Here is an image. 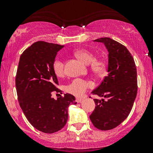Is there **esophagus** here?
<instances>
[{"label": "esophagus", "mask_w": 153, "mask_h": 153, "mask_svg": "<svg viewBox=\"0 0 153 153\" xmlns=\"http://www.w3.org/2000/svg\"><path fill=\"white\" fill-rule=\"evenodd\" d=\"M83 101L82 98H76V102L77 103H81Z\"/></svg>", "instance_id": "obj_1"}]
</instances>
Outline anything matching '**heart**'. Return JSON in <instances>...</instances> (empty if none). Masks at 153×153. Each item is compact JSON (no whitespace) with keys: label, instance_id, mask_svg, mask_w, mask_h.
<instances>
[{"label":"heart","instance_id":"b5f03b06","mask_svg":"<svg viewBox=\"0 0 153 153\" xmlns=\"http://www.w3.org/2000/svg\"><path fill=\"white\" fill-rule=\"evenodd\" d=\"M75 55L84 64H91V68L94 73L98 75H103L105 74L107 68V64L104 60H95V57L93 53L86 49H78L75 52ZM53 70L55 75L61 77L64 74V63L61 59H56L53 63ZM92 86V83L86 81L81 78H76L66 86V91L69 94L76 97H81L84 95L88 88Z\"/></svg>","mask_w":153,"mask_h":153}]
</instances>
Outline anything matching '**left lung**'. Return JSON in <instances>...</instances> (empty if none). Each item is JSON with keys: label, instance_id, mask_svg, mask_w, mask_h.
<instances>
[{"label": "left lung", "instance_id": "left-lung-1", "mask_svg": "<svg viewBox=\"0 0 153 153\" xmlns=\"http://www.w3.org/2000/svg\"><path fill=\"white\" fill-rule=\"evenodd\" d=\"M104 44L108 51V75L93 95L105 99H94L95 108L89 115L95 127L109 130L127 118L137 95V70L130 52L120 43L109 38L93 41Z\"/></svg>", "mask_w": 153, "mask_h": 153}]
</instances>
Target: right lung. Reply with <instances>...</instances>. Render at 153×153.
I'll use <instances>...</instances> for the list:
<instances>
[{
	"instance_id": "add662e5",
	"label": "right lung",
	"mask_w": 153,
	"mask_h": 153,
	"mask_svg": "<svg viewBox=\"0 0 153 153\" xmlns=\"http://www.w3.org/2000/svg\"><path fill=\"white\" fill-rule=\"evenodd\" d=\"M64 46L38 41L22 53L15 78L18 102L31 124L41 132L54 133L61 130L68 119V107L76 104L75 98L64 94L52 98L58 81L53 63Z\"/></svg>"
}]
</instances>
